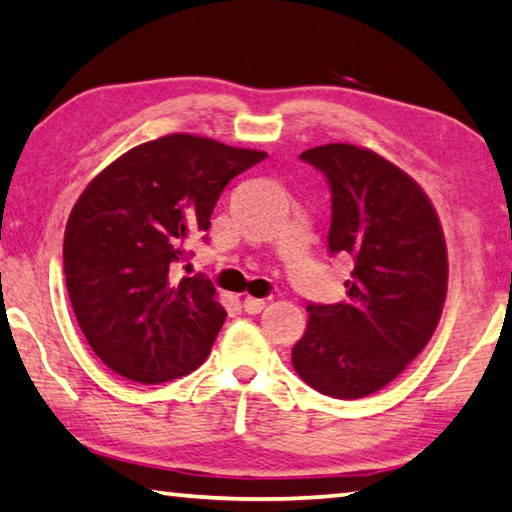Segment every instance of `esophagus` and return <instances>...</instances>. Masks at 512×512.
<instances>
[{
	"mask_svg": "<svg viewBox=\"0 0 512 512\" xmlns=\"http://www.w3.org/2000/svg\"><path fill=\"white\" fill-rule=\"evenodd\" d=\"M264 298H253V296H246L243 298V310H246L248 314H259L264 310Z\"/></svg>",
	"mask_w": 512,
	"mask_h": 512,
	"instance_id": "esophagus-1",
	"label": "esophagus"
}]
</instances>
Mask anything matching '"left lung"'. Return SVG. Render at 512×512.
Returning <instances> with one entry per match:
<instances>
[{
	"label": "left lung",
	"instance_id": "1",
	"mask_svg": "<svg viewBox=\"0 0 512 512\" xmlns=\"http://www.w3.org/2000/svg\"><path fill=\"white\" fill-rule=\"evenodd\" d=\"M300 159L326 175L328 248L351 257L353 271L342 303L307 305L291 364L316 392L362 399L431 342L449 280L444 232L424 189L373 150L328 143Z\"/></svg>",
	"mask_w": 512,
	"mask_h": 512
}]
</instances>
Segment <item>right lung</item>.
Wrapping results in <instances>:
<instances>
[{
    "instance_id": "1",
    "label": "right lung",
    "mask_w": 512,
    "mask_h": 512,
    "mask_svg": "<svg viewBox=\"0 0 512 512\" xmlns=\"http://www.w3.org/2000/svg\"><path fill=\"white\" fill-rule=\"evenodd\" d=\"M266 159L193 134L118 157L86 186L63 237L72 310L97 358L157 385L207 360L227 312L205 275L175 280L186 241L209 230L227 182Z\"/></svg>"
}]
</instances>
